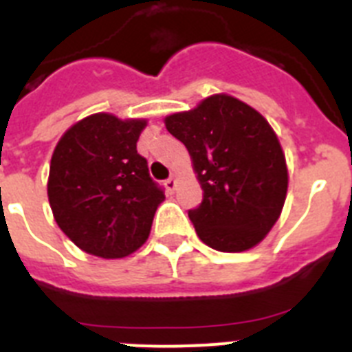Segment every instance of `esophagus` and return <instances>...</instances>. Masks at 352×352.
<instances>
[{
  "label": "esophagus",
  "mask_w": 352,
  "mask_h": 352,
  "mask_svg": "<svg viewBox=\"0 0 352 352\" xmlns=\"http://www.w3.org/2000/svg\"><path fill=\"white\" fill-rule=\"evenodd\" d=\"M164 185H166L167 192H174V188H176V178H174V176H170L169 179H166V183H164Z\"/></svg>",
  "instance_id": "34e87169"
}]
</instances>
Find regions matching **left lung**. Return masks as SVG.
<instances>
[{"mask_svg":"<svg viewBox=\"0 0 352 352\" xmlns=\"http://www.w3.org/2000/svg\"><path fill=\"white\" fill-rule=\"evenodd\" d=\"M164 121L188 149L203 188V203L188 211L201 241L220 252L261 243L280 217L289 183L285 155L268 121L226 93Z\"/></svg>","mask_w":352,"mask_h":352,"instance_id":"1","label":"left lung"}]
</instances>
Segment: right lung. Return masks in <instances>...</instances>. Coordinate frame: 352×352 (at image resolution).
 I'll return each mask as SVG.
<instances>
[{
	"instance_id": "obj_1",
	"label": "right lung",
	"mask_w": 352,
	"mask_h": 352,
	"mask_svg": "<svg viewBox=\"0 0 352 352\" xmlns=\"http://www.w3.org/2000/svg\"><path fill=\"white\" fill-rule=\"evenodd\" d=\"M146 123L96 113L72 125L56 144L49 204L61 231L91 256L118 259L138 250L166 199L138 153Z\"/></svg>"
}]
</instances>
